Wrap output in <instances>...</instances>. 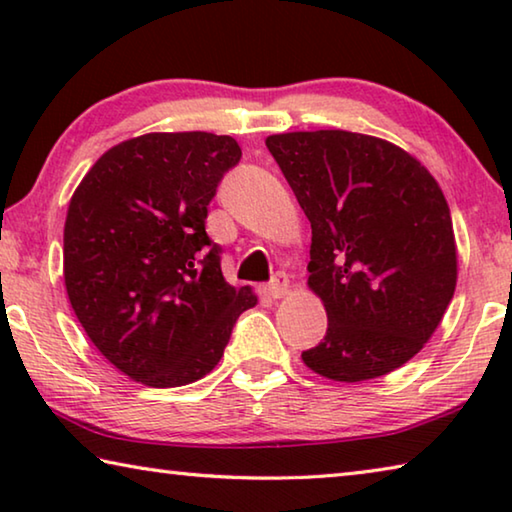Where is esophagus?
<instances>
[{"instance_id":"34e87169","label":"esophagus","mask_w":512,"mask_h":512,"mask_svg":"<svg viewBox=\"0 0 512 512\" xmlns=\"http://www.w3.org/2000/svg\"><path fill=\"white\" fill-rule=\"evenodd\" d=\"M287 291H289V280L284 273H277L273 280L266 284L268 298H282V296H287Z\"/></svg>"}]
</instances>
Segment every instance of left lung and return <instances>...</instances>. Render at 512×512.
I'll return each instance as SVG.
<instances>
[{"mask_svg": "<svg viewBox=\"0 0 512 512\" xmlns=\"http://www.w3.org/2000/svg\"><path fill=\"white\" fill-rule=\"evenodd\" d=\"M266 146L311 223L309 287L327 311L325 339L302 361L348 384L404 366L456 289L438 183L400 146L361 133H282Z\"/></svg>", "mask_w": 512, "mask_h": 512, "instance_id": "obj_1", "label": "left lung"}]
</instances>
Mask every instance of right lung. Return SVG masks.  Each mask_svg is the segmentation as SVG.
Instances as JSON below:
<instances>
[{
  "instance_id": "add662e5",
  "label": "right lung",
  "mask_w": 512,
  "mask_h": 512,
  "mask_svg": "<svg viewBox=\"0 0 512 512\" xmlns=\"http://www.w3.org/2000/svg\"><path fill=\"white\" fill-rule=\"evenodd\" d=\"M241 160L230 135L149 133L112 146L69 201V302L112 366L153 388L185 386L223 357L250 287L223 280L207 205Z\"/></svg>"
}]
</instances>
